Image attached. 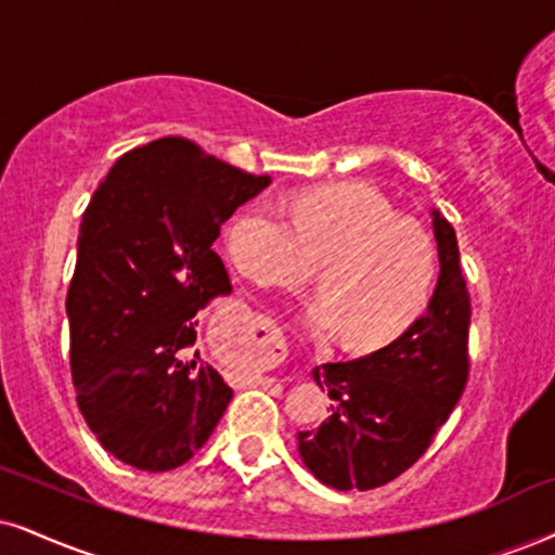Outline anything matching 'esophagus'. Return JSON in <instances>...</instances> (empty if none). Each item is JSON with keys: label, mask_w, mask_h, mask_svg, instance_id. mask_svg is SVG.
Instances as JSON below:
<instances>
[{"label": "esophagus", "mask_w": 555, "mask_h": 555, "mask_svg": "<svg viewBox=\"0 0 555 555\" xmlns=\"http://www.w3.org/2000/svg\"><path fill=\"white\" fill-rule=\"evenodd\" d=\"M218 330L223 332V337H229L234 345L246 354V360L251 362V367H259L255 375V383H262V373L280 358V345L278 330L270 321H246V319H221L218 321Z\"/></svg>", "instance_id": "1"}]
</instances>
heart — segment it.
<instances>
[{"label":"heart","mask_w":555,"mask_h":555,"mask_svg":"<svg viewBox=\"0 0 555 555\" xmlns=\"http://www.w3.org/2000/svg\"><path fill=\"white\" fill-rule=\"evenodd\" d=\"M229 259L259 288H293L319 262L317 296L304 321L341 332L358 350L401 337L433 300L440 255L433 234L365 184H330L291 201L242 205L223 231Z\"/></svg>","instance_id":"obj_1"}]
</instances>
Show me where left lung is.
<instances>
[{"mask_svg":"<svg viewBox=\"0 0 555 555\" xmlns=\"http://www.w3.org/2000/svg\"><path fill=\"white\" fill-rule=\"evenodd\" d=\"M440 278L427 313L360 360L313 367L332 414L298 433L306 468L337 491H367L412 468L468 383L470 296L455 229L433 210Z\"/></svg>","mask_w":555,"mask_h":555,"instance_id":"obj_1","label":"left lung"}]
</instances>
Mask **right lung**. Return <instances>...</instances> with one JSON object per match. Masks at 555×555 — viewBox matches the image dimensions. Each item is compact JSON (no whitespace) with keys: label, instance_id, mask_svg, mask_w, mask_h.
Returning <instances> with one entry per match:
<instances>
[{"label":"right lung","instance_id":"1","mask_svg":"<svg viewBox=\"0 0 555 555\" xmlns=\"http://www.w3.org/2000/svg\"><path fill=\"white\" fill-rule=\"evenodd\" d=\"M270 182L169 135L122 154L94 190L66 296L72 378L87 427L128 466L180 468L229 406L195 317L231 293L221 223Z\"/></svg>","mask_w":555,"mask_h":555}]
</instances>
